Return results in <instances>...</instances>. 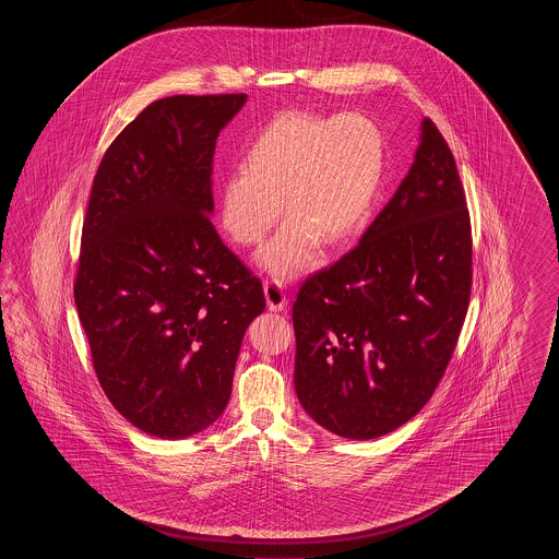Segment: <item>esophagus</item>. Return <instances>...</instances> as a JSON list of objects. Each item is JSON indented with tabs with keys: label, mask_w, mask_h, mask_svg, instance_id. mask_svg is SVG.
<instances>
[{
	"label": "esophagus",
	"mask_w": 559,
	"mask_h": 559,
	"mask_svg": "<svg viewBox=\"0 0 559 559\" xmlns=\"http://www.w3.org/2000/svg\"><path fill=\"white\" fill-rule=\"evenodd\" d=\"M264 293H266L267 308L272 312H281V310L287 308L289 299H287V293L278 281H272V278L264 281Z\"/></svg>",
	"instance_id": "34e87169"
}]
</instances>
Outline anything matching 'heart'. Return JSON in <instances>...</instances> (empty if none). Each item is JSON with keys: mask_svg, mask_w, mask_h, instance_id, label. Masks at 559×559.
Returning a JSON list of instances; mask_svg holds the SVG:
<instances>
[{"mask_svg": "<svg viewBox=\"0 0 559 559\" xmlns=\"http://www.w3.org/2000/svg\"><path fill=\"white\" fill-rule=\"evenodd\" d=\"M383 174L385 138L369 115L285 110L249 142L240 171L222 180L219 222L235 242L258 247L285 207L289 219L262 262L289 278L312 266L320 240L340 247L360 233Z\"/></svg>", "mask_w": 559, "mask_h": 559, "instance_id": "obj_1", "label": "heart"}]
</instances>
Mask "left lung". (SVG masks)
<instances>
[{
	"label": "left lung",
	"mask_w": 559,
	"mask_h": 559,
	"mask_svg": "<svg viewBox=\"0 0 559 559\" xmlns=\"http://www.w3.org/2000/svg\"><path fill=\"white\" fill-rule=\"evenodd\" d=\"M472 245L456 163L424 119L396 194L360 242L295 297V392L317 424L371 440L426 406L469 308Z\"/></svg>",
	"instance_id": "left-lung-1"
}]
</instances>
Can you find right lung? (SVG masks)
I'll return each mask as SVG.
<instances>
[{"instance_id": "1", "label": "right lung", "mask_w": 559, "mask_h": 559, "mask_svg": "<svg viewBox=\"0 0 559 559\" xmlns=\"http://www.w3.org/2000/svg\"><path fill=\"white\" fill-rule=\"evenodd\" d=\"M245 94L167 96L98 165L81 230L75 304L110 404L157 438L222 415L262 281L212 224V160Z\"/></svg>"}]
</instances>
